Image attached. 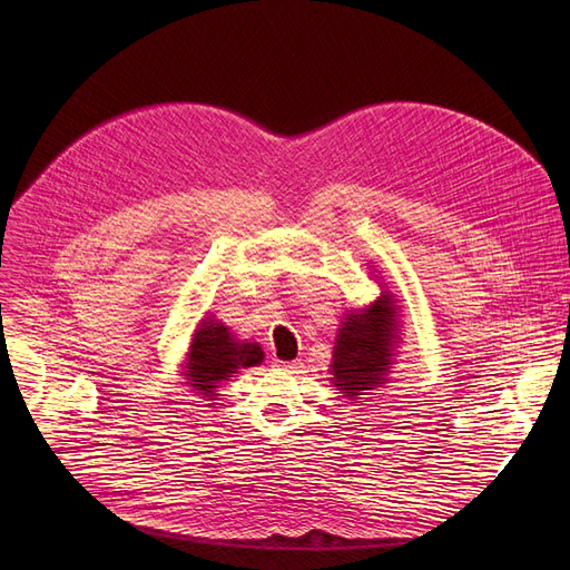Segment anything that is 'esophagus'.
I'll list each match as a JSON object with an SVG mask.
<instances>
[{"label":"esophagus","mask_w":570,"mask_h":570,"mask_svg":"<svg viewBox=\"0 0 570 570\" xmlns=\"http://www.w3.org/2000/svg\"><path fill=\"white\" fill-rule=\"evenodd\" d=\"M277 367H282L284 372H295L297 367H301V363H277Z\"/></svg>","instance_id":"obj_1"}]
</instances>
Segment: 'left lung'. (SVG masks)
Returning a JSON list of instances; mask_svg holds the SVG:
<instances>
[{"label":"left lung","mask_w":570,"mask_h":570,"mask_svg":"<svg viewBox=\"0 0 570 570\" xmlns=\"http://www.w3.org/2000/svg\"><path fill=\"white\" fill-rule=\"evenodd\" d=\"M397 342V312L393 295L383 293L363 312L346 314L333 351V376L346 397L363 395L379 383L391 365Z\"/></svg>","instance_id":"obj_1"}]
</instances>
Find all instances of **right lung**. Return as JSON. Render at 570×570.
<instances>
[{
	"instance_id": "obj_1",
	"label": "right lung",
	"mask_w": 570,
	"mask_h": 570,
	"mask_svg": "<svg viewBox=\"0 0 570 570\" xmlns=\"http://www.w3.org/2000/svg\"><path fill=\"white\" fill-rule=\"evenodd\" d=\"M263 361V351L256 342H237L230 331L213 318L203 321L189 348V379L194 391L205 397H215L222 381H228L239 367H254Z\"/></svg>"
}]
</instances>
